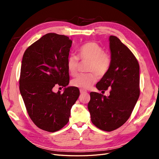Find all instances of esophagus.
<instances>
[{"instance_id":"esophagus-1","label":"esophagus","mask_w":159,"mask_h":159,"mask_svg":"<svg viewBox=\"0 0 159 159\" xmlns=\"http://www.w3.org/2000/svg\"><path fill=\"white\" fill-rule=\"evenodd\" d=\"M80 93H85L86 92V91L85 90H84V89H80Z\"/></svg>"}]
</instances>
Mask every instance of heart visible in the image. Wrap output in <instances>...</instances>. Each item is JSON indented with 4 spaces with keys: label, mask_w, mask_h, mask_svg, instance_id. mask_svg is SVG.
Wrapping results in <instances>:
<instances>
[{
    "label": "heart",
    "mask_w": 159,
    "mask_h": 159,
    "mask_svg": "<svg viewBox=\"0 0 159 159\" xmlns=\"http://www.w3.org/2000/svg\"><path fill=\"white\" fill-rule=\"evenodd\" d=\"M79 57L75 55H70L67 61V67L71 75L75 76L78 74L80 60L81 61H88L86 70L88 74H81L73 79L71 84L75 88L88 89L98 80V77L102 78L109 71L111 58L103 48L97 42H90L81 46L78 50Z\"/></svg>",
    "instance_id": "1"
}]
</instances>
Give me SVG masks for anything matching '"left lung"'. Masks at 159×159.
<instances>
[{
    "label": "left lung",
    "instance_id": "8db88e82",
    "mask_svg": "<svg viewBox=\"0 0 159 159\" xmlns=\"http://www.w3.org/2000/svg\"><path fill=\"white\" fill-rule=\"evenodd\" d=\"M111 64L107 73L96 88L110 89L108 97L90 93L88 107L91 122L105 131H112L125 123L131 116L140 95L139 64L132 52L115 36H110Z\"/></svg>",
    "mask_w": 159,
    "mask_h": 159
}]
</instances>
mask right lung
Segmentation results:
<instances>
[{
	"mask_svg": "<svg viewBox=\"0 0 159 159\" xmlns=\"http://www.w3.org/2000/svg\"><path fill=\"white\" fill-rule=\"evenodd\" d=\"M71 44L67 36L48 33L23 55L20 93L33 123L48 132L59 131L68 123L71 108L80 95L75 87L66 88L63 93L54 92L56 86L66 87L70 82L67 61Z\"/></svg>",
	"mask_w": 159,
	"mask_h": 159,
	"instance_id": "obj_1",
	"label": "right lung"
}]
</instances>
